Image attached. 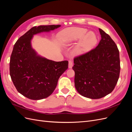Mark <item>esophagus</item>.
<instances>
[{
  "mask_svg": "<svg viewBox=\"0 0 132 132\" xmlns=\"http://www.w3.org/2000/svg\"><path fill=\"white\" fill-rule=\"evenodd\" d=\"M73 65V62L71 61H70H70H69V68H70V69L72 68Z\"/></svg>",
  "mask_w": 132,
  "mask_h": 132,
  "instance_id": "1",
  "label": "esophagus"
}]
</instances>
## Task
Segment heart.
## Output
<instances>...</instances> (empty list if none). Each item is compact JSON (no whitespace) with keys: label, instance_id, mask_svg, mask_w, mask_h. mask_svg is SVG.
I'll return each instance as SVG.
<instances>
[{"label":"heart","instance_id":"obj_1","mask_svg":"<svg viewBox=\"0 0 132 132\" xmlns=\"http://www.w3.org/2000/svg\"><path fill=\"white\" fill-rule=\"evenodd\" d=\"M87 30L82 27H70L62 32L64 42L70 45L80 39L75 46L73 53L80 55L89 51L97 42V38L93 32H87Z\"/></svg>","mask_w":132,"mask_h":132}]
</instances>
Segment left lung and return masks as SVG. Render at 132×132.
I'll list each match as a JSON object with an SVG mask.
<instances>
[{
	"label": "left lung",
	"mask_w": 132,
	"mask_h": 132,
	"mask_svg": "<svg viewBox=\"0 0 132 132\" xmlns=\"http://www.w3.org/2000/svg\"><path fill=\"white\" fill-rule=\"evenodd\" d=\"M101 39L98 46L74 57L73 69L77 91L83 96L98 99L113 90L120 73L117 45L110 36L99 29Z\"/></svg>",
	"instance_id": "8db88e82"
}]
</instances>
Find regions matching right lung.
I'll return each instance as SVG.
<instances>
[{
    "label": "right lung",
    "instance_id": "1",
    "mask_svg": "<svg viewBox=\"0 0 132 132\" xmlns=\"http://www.w3.org/2000/svg\"><path fill=\"white\" fill-rule=\"evenodd\" d=\"M60 26H34L14 46L10 60L11 79L19 93L28 98L38 100L48 97L56 87L59 77L68 68V61L55 62L42 58L31 45L33 35Z\"/></svg>",
    "mask_w": 132,
    "mask_h": 132
}]
</instances>
